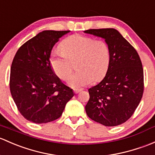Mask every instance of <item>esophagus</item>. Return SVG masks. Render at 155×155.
Masks as SVG:
<instances>
[{
    "label": "esophagus",
    "instance_id": "34e87169",
    "mask_svg": "<svg viewBox=\"0 0 155 155\" xmlns=\"http://www.w3.org/2000/svg\"><path fill=\"white\" fill-rule=\"evenodd\" d=\"M82 88H75L73 89V92L75 93V94H78V93H79L80 91H82Z\"/></svg>",
    "mask_w": 155,
    "mask_h": 155
}]
</instances>
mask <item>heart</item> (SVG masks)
I'll use <instances>...</instances> for the list:
<instances>
[{"label":"heart","mask_w":155,"mask_h":155,"mask_svg":"<svg viewBox=\"0 0 155 155\" xmlns=\"http://www.w3.org/2000/svg\"><path fill=\"white\" fill-rule=\"evenodd\" d=\"M58 48L61 54L50 56V66L60 79L66 81L72 73L71 63L76 61L78 71L68 81L71 87H83L94 80H100L106 74L110 61V51L104 41L75 34L64 39Z\"/></svg>","instance_id":"b5f03b06"}]
</instances>
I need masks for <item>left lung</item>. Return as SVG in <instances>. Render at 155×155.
<instances>
[{
    "mask_svg": "<svg viewBox=\"0 0 155 155\" xmlns=\"http://www.w3.org/2000/svg\"><path fill=\"white\" fill-rule=\"evenodd\" d=\"M105 39L110 51V61L104 79L88 89L85 106L92 120L117 126L126 122L142 99L144 82L140 58L132 45L113 28L84 31Z\"/></svg>",
    "mask_w": 155,
    "mask_h": 155,
    "instance_id": "left-lung-1",
    "label": "left lung"
}]
</instances>
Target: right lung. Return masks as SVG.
<instances>
[{
    "instance_id": "1",
    "label": "right lung",
    "mask_w": 155,
    "mask_h": 155,
    "mask_svg": "<svg viewBox=\"0 0 155 155\" xmlns=\"http://www.w3.org/2000/svg\"><path fill=\"white\" fill-rule=\"evenodd\" d=\"M70 30H45L18 50L11 66L9 88L21 114L34 123H47L61 116L74 96L50 64L53 46Z\"/></svg>"
}]
</instances>
